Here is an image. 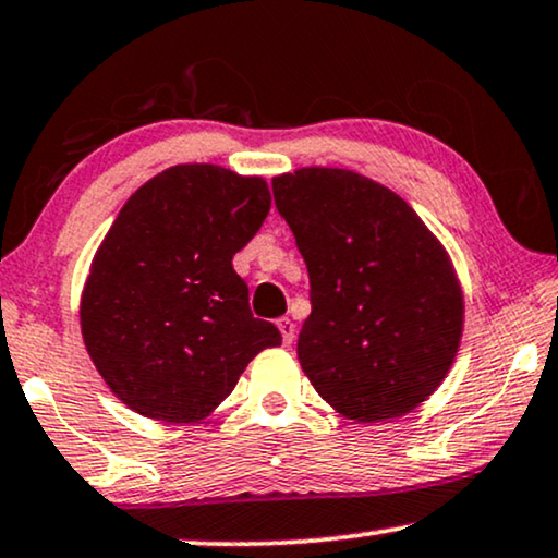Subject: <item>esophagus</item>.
I'll use <instances>...</instances> for the list:
<instances>
[{
  "label": "esophagus",
  "instance_id": "1",
  "mask_svg": "<svg viewBox=\"0 0 558 558\" xmlns=\"http://www.w3.org/2000/svg\"><path fill=\"white\" fill-rule=\"evenodd\" d=\"M278 329H280V333H283L286 344H293V339H295V324L291 322V318H288V316L278 318Z\"/></svg>",
  "mask_w": 558,
  "mask_h": 558
}]
</instances>
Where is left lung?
I'll return each mask as SVG.
<instances>
[{
  "label": "left lung",
  "mask_w": 558,
  "mask_h": 558,
  "mask_svg": "<svg viewBox=\"0 0 558 558\" xmlns=\"http://www.w3.org/2000/svg\"><path fill=\"white\" fill-rule=\"evenodd\" d=\"M272 196L308 267L299 362L311 385L362 423L411 413L462 339L449 255L398 193L352 170L301 168L275 178Z\"/></svg>",
  "instance_id": "8db88e82"
}]
</instances>
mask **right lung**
Listing matches in <instances>:
<instances>
[{
  "mask_svg": "<svg viewBox=\"0 0 558 558\" xmlns=\"http://www.w3.org/2000/svg\"><path fill=\"white\" fill-rule=\"evenodd\" d=\"M267 211L263 178L193 162L150 178L117 214L81 295V333L132 411L202 421L252 356L283 341L275 324L252 316L232 267Z\"/></svg>",
  "mask_w": 558,
  "mask_h": 558,
  "instance_id": "obj_1",
  "label": "right lung"
}]
</instances>
